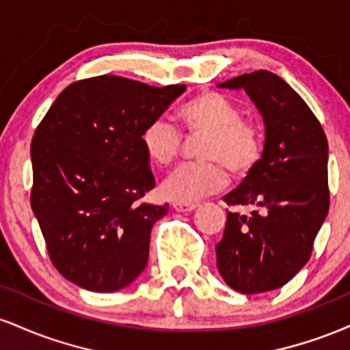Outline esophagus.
Returning a JSON list of instances; mask_svg holds the SVG:
<instances>
[{
    "label": "esophagus",
    "instance_id": "esophagus-1",
    "mask_svg": "<svg viewBox=\"0 0 350 350\" xmlns=\"http://www.w3.org/2000/svg\"><path fill=\"white\" fill-rule=\"evenodd\" d=\"M174 211L178 212H191L198 207V202H174L172 204Z\"/></svg>",
    "mask_w": 350,
    "mask_h": 350
}]
</instances>
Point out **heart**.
<instances>
[{"label":"heart","mask_w":350,"mask_h":350,"mask_svg":"<svg viewBox=\"0 0 350 350\" xmlns=\"http://www.w3.org/2000/svg\"><path fill=\"white\" fill-rule=\"evenodd\" d=\"M180 130L187 138H200L196 146L199 163L184 164L164 180L163 194L174 202H194L226 187L227 172L240 179L262 161V130L219 92L199 94L178 110ZM144 154L154 166H170L178 159L183 136L167 120H151L142 131Z\"/></svg>","instance_id":"1"}]
</instances>
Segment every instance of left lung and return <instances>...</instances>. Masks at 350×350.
<instances>
[{"mask_svg": "<svg viewBox=\"0 0 350 350\" xmlns=\"http://www.w3.org/2000/svg\"><path fill=\"white\" fill-rule=\"evenodd\" d=\"M243 88L263 115L262 161L224 196L228 211L215 245L217 268L232 290L255 295L281 288L306 265L329 211L327 138L319 120L293 88L268 70L220 83Z\"/></svg>", "mask_w": 350, "mask_h": 350, "instance_id": "1", "label": "left lung"}]
</instances>
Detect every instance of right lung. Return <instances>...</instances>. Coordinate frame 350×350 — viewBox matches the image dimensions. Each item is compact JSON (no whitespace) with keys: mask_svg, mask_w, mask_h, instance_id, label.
I'll list each match as a JSON object with an SVG mask.
<instances>
[{"mask_svg":"<svg viewBox=\"0 0 350 350\" xmlns=\"http://www.w3.org/2000/svg\"><path fill=\"white\" fill-rule=\"evenodd\" d=\"M186 85L152 87L118 75L64 88L31 142V207L52 265L88 291L122 290L144 270L151 228L167 204L154 187L142 131Z\"/></svg>","mask_w":350,"mask_h":350,"instance_id":"obj_1","label":"right lung"}]
</instances>
